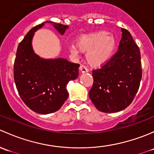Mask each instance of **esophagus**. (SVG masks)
Returning a JSON list of instances; mask_svg holds the SVG:
<instances>
[{
	"label": "esophagus",
	"mask_w": 154,
	"mask_h": 154,
	"mask_svg": "<svg viewBox=\"0 0 154 154\" xmlns=\"http://www.w3.org/2000/svg\"><path fill=\"white\" fill-rule=\"evenodd\" d=\"M79 69H80L81 72H82V73H85V72H88L89 71L88 68H87V66L84 65V64H82V65L80 66V67H79Z\"/></svg>",
	"instance_id": "34e87169"
}]
</instances>
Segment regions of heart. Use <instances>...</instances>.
Segmentation results:
<instances>
[{
    "label": "heart",
    "instance_id": "1",
    "mask_svg": "<svg viewBox=\"0 0 154 154\" xmlns=\"http://www.w3.org/2000/svg\"><path fill=\"white\" fill-rule=\"evenodd\" d=\"M116 38L112 33L99 31L80 36L76 45L82 52L86 53L87 61L92 66H101L110 58L116 48ZM75 46H71L70 52L77 55L79 50Z\"/></svg>",
    "mask_w": 154,
    "mask_h": 154
}]
</instances>
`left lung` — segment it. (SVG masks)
Segmentation results:
<instances>
[{"label":"left lung","instance_id":"8db88e82","mask_svg":"<svg viewBox=\"0 0 154 154\" xmlns=\"http://www.w3.org/2000/svg\"><path fill=\"white\" fill-rule=\"evenodd\" d=\"M118 51L101 68L93 71L89 92L95 107L104 112L124 110L134 100L142 79L141 54L127 29L122 28Z\"/></svg>","mask_w":154,"mask_h":154}]
</instances>
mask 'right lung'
<instances>
[{
	"label": "right lung",
	"mask_w": 154,
	"mask_h": 154,
	"mask_svg": "<svg viewBox=\"0 0 154 154\" xmlns=\"http://www.w3.org/2000/svg\"><path fill=\"white\" fill-rule=\"evenodd\" d=\"M47 23L61 35L69 26L45 21L28 32L18 44L14 63V80L18 94L34 112L49 114L59 110L68 98L66 85L79 76V64L64 58L45 59L35 53L32 41L35 32Z\"/></svg>",
	"instance_id": "1"
}]
</instances>
